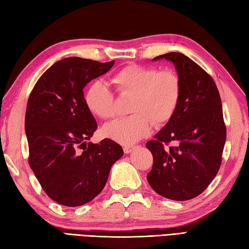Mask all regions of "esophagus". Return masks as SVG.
Listing matches in <instances>:
<instances>
[{
    "label": "esophagus",
    "instance_id": "obj_1",
    "mask_svg": "<svg viewBox=\"0 0 249 249\" xmlns=\"http://www.w3.org/2000/svg\"><path fill=\"white\" fill-rule=\"evenodd\" d=\"M134 150V147L133 145H125L124 147V152L126 153V154H128V153H130L131 151Z\"/></svg>",
    "mask_w": 249,
    "mask_h": 249
}]
</instances>
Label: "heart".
I'll return each mask as SVG.
<instances>
[{
    "instance_id": "heart-1",
    "label": "heart",
    "mask_w": 249,
    "mask_h": 249,
    "mask_svg": "<svg viewBox=\"0 0 249 249\" xmlns=\"http://www.w3.org/2000/svg\"><path fill=\"white\" fill-rule=\"evenodd\" d=\"M110 81L121 94L133 95L129 112L104 127V133L123 144H131L151 133L153 122L164 124L172 118L180 98V80L172 70L159 71L151 66L129 65L115 72ZM85 104L92 114L108 120L115 115L114 95L107 83L91 82L85 91Z\"/></svg>"
}]
</instances>
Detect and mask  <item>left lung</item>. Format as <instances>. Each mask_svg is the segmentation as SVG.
<instances>
[{
	"label": "left lung",
	"mask_w": 249,
	"mask_h": 249,
	"mask_svg": "<svg viewBox=\"0 0 249 249\" xmlns=\"http://www.w3.org/2000/svg\"><path fill=\"white\" fill-rule=\"evenodd\" d=\"M176 68L180 98L166 125L145 143L153 155L147 180L155 192L174 201L199 196L216 177L221 165L227 129L215 82L197 63L181 53L153 58ZM169 142L174 147L165 148Z\"/></svg>",
	"instance_id": "obj_1"
}]
</instances>
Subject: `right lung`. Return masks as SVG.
Listing matches in <instances>:
<instances>
[{"label": "right lung", "mask_w": 249, "mask_h": 249, "mask_svg": "<svg viewBox=\"0 0 249 249\" xmlns=\"http://www.w3.org/2000/svg\"><path fill=\"white\" fill-rule=\"evenodd\" d=\"M113 65L114 60L65 58L43 73L29 97L24 118L29 165L45 193L60 205L76 207L94 199L124 153L108 138L86 142L98 125L83 89Z\"/></svg>", "instance_id": "obj_1"}]
</instances>
